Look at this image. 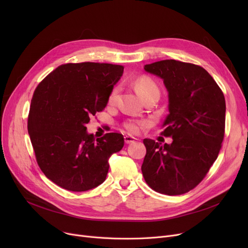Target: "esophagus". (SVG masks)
Segmentation results:
<instances>
[{"label":"esophagus","instance_id":"1","mask_svg":"<svg viewBox=\"0 0 248 248\" xmlns=\"http://www.w3.org/2000/svg\"><path fill=\"white\" fill-rule=\"evenodd\" d=\"M124 141L126 142V144H132V142L136 141V138L131 137V136H125L124 137Z\"/></svg>","mask_w":248,"mask_h":248}]
</instances>
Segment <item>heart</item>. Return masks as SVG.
<instances>
[{
    "label": "heart",
    "mask_w": 248,
    "mask_h": 248,
    "mask_svg": "<svg viewBox=\"0 0 248 248\" xmlns=\"http://www.w3.org/2000/svg\"><path fill=\"white\" fill-rule=\"evenodd\" d=\"M134 87L137 93L142 97V99H145L146 97L152 94H160V89L158 85L155 84L151 78L147 76H140L138 78V79H136L134 82ZM117 95H119V87H114L110 91L109 96H108L109 103H114L116 101ZM125 127L128 132L136 134L139 131L140 124L134 122H129L125 124Z\"/></svg>",
    "instance_id": "heart-1"
}]
</instances>
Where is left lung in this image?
Here are the masks:
<instances>
[{
	"instance_id": "obj_1",
	"label": "left lung",
	"mask_w": 248,
	"mask_h": 248,
	"mask_svg": "<svg viewBox=\"0 0 248 248\" xmlns=\"http://www.w3.org/2000/svg\"><path fill=\"white\" fill-rule=\"evenodd\" d=\"M168 91L169 114L162 125L171 144L145 139L141 172L147 184L166 195L196 187L218 157L224 138L226 104L212 76L198 65L162 60L144 66Z\"/></svg>"
}]
</instances>
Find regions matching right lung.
<instances>
[{"mask_svg":"<svg viewBox=\"0 0 248 248\" xmlns=\"http://www.w3.org/2000/svg\"><path fill=\"white\" fill-rule=\"evenodd\" d=\"M124 67L108 63H68L37 86L31 100L28 133L37 163L59 187L83 192L103 183L111 155L124 139L108 133L95 140L87 133L91 115L107 107Z\"/></svg>","mask_w":248,"mask_h":248,"instance_id":"right-lung-1","label":"right lung"}]
</instances>
